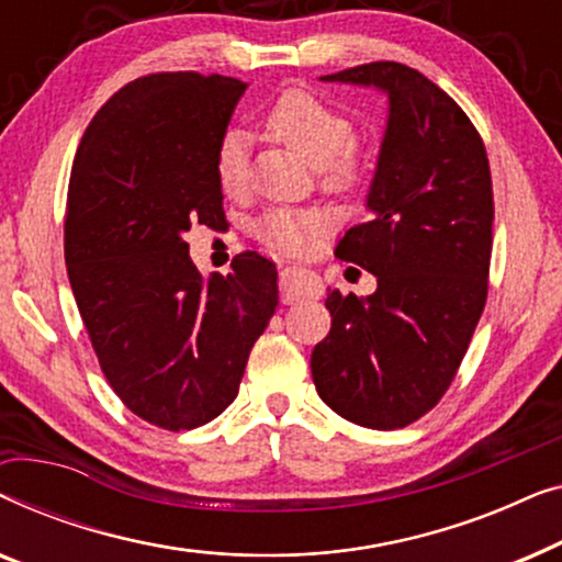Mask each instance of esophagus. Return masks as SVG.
I'll return each mask as SVG.
<instances>
[{"instance_id": "obj_1", "label": "esophagus", "mask_w": 562, "mask_h": 562, "mask_svg": "<svg viewBox=\"0 0 562 562\" xmlns=\"http://www.w3.org/2000/svg\"><path fill=\"white\" fill-rule=\"evenodd\" d=\"M281 296L286 304L306 296H319V279L302 266H286L281 271Z\"/></svg>"}]
</instances>
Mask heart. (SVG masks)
<instances>
[{
    "label": "heart",
    "mask_w": 562,
    "mask_h": 562,
    "mask_svg": "<svg viewBox=\"0 0 562 562\" xmlns=\"http://www.w3.org/2000/svg\"><path fill=\"white\" fill-rule=\"evenodd\" d=\"M263 125L276 140L317 166L329 189H348L363 176L366 150L352 137V120L325 99L299 89L283 91L266 110ZM214 173L225 194L243 191L248 179V137L240 130L222 135ZM327 225L325 212L276 206L252 222V235L273 250L304 252Z\"/></svg>",
    "instance_id": "heart-1"
}]
</instances>
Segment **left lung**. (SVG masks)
Instances as JSON below:
<instances>
[{"instance_id":"1","label":"left lung","mask_w":562,"mask_h":562,"mask_svg":"<svg viewBox=\"0 0 562 562\" xmlns=\"http://www.w3.org/2000/svg\"><path fill=\"white\" fill-rule=\"evenodd\" d=\"M375 87L389 122L366 196L371 220L335 256L379 281L371 296L329 291L333 327L312 350V379L352 425L417 422L456 379L488 294L494 189L468 114L414 68L375 60L322 76Z\"/></svg>"}]
</instances>
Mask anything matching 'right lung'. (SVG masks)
Segmentation results:
<instances>
[{"label": "right lung", "mask_w": 562, "mask_h": 562, "mask_svg": "<svg viewBox=\"0 0 562 562\" xmlns=\"http://www.w3.org/2000/svg\"><path fill=\"white\" fill-rule=\"evenodd\" d=\"M248 83L173 71L130 81L94 114L68 181V281L102 373L150 425L194 429L235 402L279 304L256 250L204 279L191 225L222 227L214 156Z\"/></svg>", "instance_id": "right-lung-1"}]
</instances>
